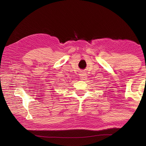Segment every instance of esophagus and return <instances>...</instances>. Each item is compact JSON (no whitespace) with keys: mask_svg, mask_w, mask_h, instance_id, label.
Instances as JSON below:
<instances>
[{"mask_svg":"<svg viewBox=\"0 0 146 146\" xmlns=\"http://www.w3.org/2000/svg\"><path fill=\"white\" fill-rule=\"evenodd\" d=\"M86 78H87V75H86V73L83 72V71H82V72H80V80H85L86 79Z\"/></svg>","mask_w":146,"mask_h":146,"instance_id":"1","label":"esophagus"}]
</instances>
